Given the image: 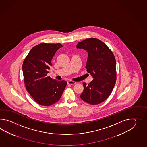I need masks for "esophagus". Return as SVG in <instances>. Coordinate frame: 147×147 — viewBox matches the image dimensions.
Masks as SVG:
<instances>
[{"instance_id":"obj_1","label":"esophagus","mask_w":147,"mask_h":147,"mask_svg":"<svg viewBox=\"0 0 147 147\" xmlns=\"http://www.w3.org/2000/svg\"><path fill=\"white\" fill-rule=\"evenodd\" d=\"M67 84H71V85H72V84H76V82L72 81V80H68V81H67Z\"/></svg>"}]
</instances>
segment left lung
<instances>
[{
  "instance_id": "obj_1",
  "label": "left lung",
  "mask_w": 147,
  "mask_h": 147,
  "mask_svg": "<svg viewBox=\"0 0 147 147\" xmlns=\"http://www.w3.org/2000/svg\"><path fill=\"white\" fill-rule=\"evenodd\" d=\"M77 48L88 52L86 68L94 78L87 84L83 83L81 99L92 105L103 102L111 94L116 84V61L112 51L97 38H89L78 42Z\"/></svg>"
}]
</instances>
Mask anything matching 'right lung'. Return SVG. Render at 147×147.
<instances>
[{"label": "right lung", "mask_w": 147, "mask_h": 147, "mask_svg": "<svg viewBox=\"0 0 147 147\" xmlns=\"http://www.w3.org/2000/svg\"><path fill=\"white\" fill-rule=\"evenodd\" d=\"M63 45L60 43H41L33 47L22 64L25 87L37 103L49 106L59 100L67 85L47 76L51 60Z\"/></svg>", "instance_id": "add662e5"}]
</instances>
